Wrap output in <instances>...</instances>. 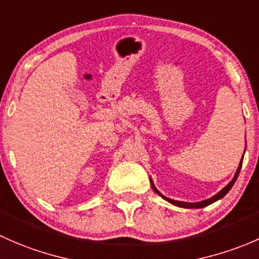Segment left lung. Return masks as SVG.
I'll list each match as a JSON object with an SVG mask.
<instances>
[{
  "label": "left lung",
  "instance_id": "8db88e82",
  "mask_svg": "<svg viewBox=\"0 0 259 259\" xmlns=\"http://www.w3.org/2000/svg\"><path fill=\"white\" fill-rule=\"evenodd\" d=\"M242 161H243V157H242ZM242 161H241V163H239V166H238V169H237V172H236V175H234V177H233V180L231 181V182L228 183L227 186H226L225 188L222 189V191L221 192H218L217 194H215V196H213L212 198H209V199H206V201H202V202H197V203H187V202H180V201H173V199H169V198H167V197H164V196H162L161 193H159L158 191H157L156 188H154V186H153V183H152V187H153V189H154V192H156V193H158L159 196L162 197V198H164L166 199V201H168L169 203H172V204H175V206H178V207H183V208H202V207H206V206H208V204H210V203H213V202H215V201H218V199H221L222 198V197H225L226 194L228 193L229 192V189H231L232 187H233V185H234V182H236V180H237V177H238V175H239V170H241V167H242Z\"/></svg>",
  "mask_w": 259,
  "mask_h": 259
}]
</instances>
